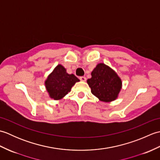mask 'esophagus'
Instances as JSON below:
<instances>
[{
	"label": "esophagus",
	"instance_id": "1",
	"mask_svg": "<svg viewBox=\"0 0 160 160\" xmlns=\"http://www.w3.org/2000/svg\"><path fill=\"white\" fill-rule=\"evenodd\" d=\"M80 80H81V81H83V82H84V81H86V80H87V78L84 77V76H82V77H80Z\"/></svg>",
	"mask_w": 160,
	"mask_h": 160
}]
</instances>
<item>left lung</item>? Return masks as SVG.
<instances>
[{
  "instance_id": "1",
  "label": "left lung",
  "mask_w": 160,
  "mask_h": 160,
  "mask_svg": "<svg viewBox=\"0 0 160 160\" xmlns=\"http://www.w3.org/2000/svg\"><path fill=\"white\" fill-rule=\"evenodd\" d=\"M91 74V78L87 82L93 95L104 102H111L117 99L122 82L113 69L104 63H99Z\"/></svg>"
}]
</instances>
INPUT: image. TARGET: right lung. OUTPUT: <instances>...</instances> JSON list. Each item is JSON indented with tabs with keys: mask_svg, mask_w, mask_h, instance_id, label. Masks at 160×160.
<instances>
[{
	"mask_svg": "<svg viewBox=\"0 0 160 160\" xmlns=\"http://www.w3.org/2000/svg\"><path fill=\"white\" fill-rule=\"evenodd\" d=\"M79 81L75 75L68 73L65 68L59 64L47 77L45 85L49 98L59 100L69 93L71 87Z\"/></svg>",
	"mask_w": 160,
	"mask_h": 160,
	"instance_id": "obj_1",
	"label": "right lung"
}]
</instances>
